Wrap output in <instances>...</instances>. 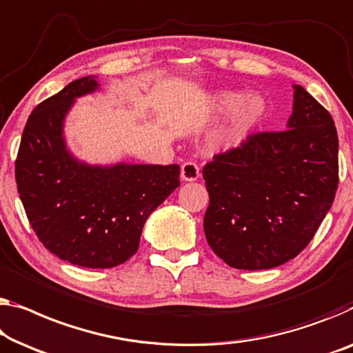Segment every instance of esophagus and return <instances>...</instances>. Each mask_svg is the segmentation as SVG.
Listing matches in <instances>:
<instances>
[{"mask_svg": "<svg viewBox=\"0 0 353 353\" xmlns=\"http://www.w3.org/2000/svg\"><path fill=\"white\" fill-rule=\"evenodd\" d=\"M181 177H182V181H185V182L196 181V179L199 177V168L196 163H193V161L183 163L181 168Z\"/></svg>", "mask_w": 353, "mask_h": 353, "instance_id": "34e87169", "label": "esophagus"}]
</instances>
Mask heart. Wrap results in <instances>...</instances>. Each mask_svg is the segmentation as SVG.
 <instances>
[{
    "mask_svg": "<svg viewBox=\"0 0 353 353\" xmlns=\"http://www.w3.org/2000/svg\"><path fill=\"white\" fill-rule=\"evenodd\" d=\"M209 112L219 117L230 112L227 123L219 133V143L233 147L243 143L249 131L260 122L265 114V101L260 94L247 93L239 97L233 92H215L208 98Z\"/></svg>",
    "mask_w": 353,
    "mask_h": 353,
    "instance_id": "heart-1",
    "label": "heart"
}]
</instances>
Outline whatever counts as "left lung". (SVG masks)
I'll return each instance as SVG.
<instances>
[{
  "label": "left lung",
  "instance_id": "8db88e82",
  "mask_svg": "<svg viewBox=\"0 0 353 353\" xmlns=\"http://www.w3.org/2000/svg\"><path fill=\"white\" fill-rule=\"evenodd\" d=\"M338 149L328 110L293 85L287 130L252 134L204 166V233L214 254L247 271L294 259L333 204Z\"/></svg>",
  "mask_w": 353,
  "mask_h": 353
}]
</instances>
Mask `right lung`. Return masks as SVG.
Returning <instances> with one entry per match:
<instances>
[{
	"instance_id": "1",
	"label": "right lung",
	"mask_w": 353,
	"mask_h": 353,
	"mask_svg": "<svg viewBox=\"0 0 353 353\" xmlns=\"http://www.w3.org/2000/svg\"><path fill=\"white\" fill-rule=\"evenodd\" d=\"M99 90L94 76L71 82L26 120L15 181L31 227L50 254L82 268H114L136 254L149 215L179 187V165H92L72 155L66 115Z\"/></svg>"
}]
</instances>
